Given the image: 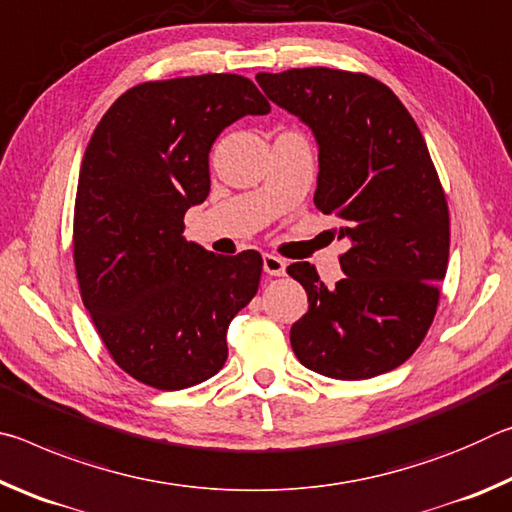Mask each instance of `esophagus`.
Segmentation results:
<instances>
[{"instance_id": "obj_1", "label": "esophagus", "mask_w": 512, "mask_h": 512, "mask_svg": "<svg viewBox=\"0 0 512 512\" xmlns=\"http://www.w3.org/2000/svg\"><path fill=\"white\" fill-rule=\"evenodd\" d=\"M264 271L268 275L280 277V275H284V271H287V262L277 255H264Z\"/></svg>"}]
</instances>
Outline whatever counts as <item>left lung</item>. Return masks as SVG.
I'll return each mask as SVG.
<instances>
[{"mask_svg": "<svg viewBox=\"0 0 512 512\" xmlns=\"http://www.w3.org/2000/svg\"><path fill=\"white\" fill-rule=\"evenodd\" d=\"M277 106L318 140L314 203L339 221L345 277L327 289L316 266L287 273L309 309L291 327L302 366L334 379L388 372L420 348L449 262V207L438 171L395 92L361 72L329 67L257 74Z\"/></svg>", "mask_w": 512, "mask_h": 512, "instance_id": "left-lung-1", "label": "left lung"}]
</instances>
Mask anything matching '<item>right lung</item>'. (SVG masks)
Returning a JSON list of instances; mask_svg holds the SVG:
<instances>
[{"label":"right lung","mask_w":512,"mask_h":512,"mask_svg":"<svg viewBox=\"0 0 512 512\" xmlns=\"http://www.w3.org/2000/svg\"><path fill=\"white\" fill-rule=\"evenodd\" d=\"M268 110L239 74L146 81L112 103L85 149L72 235L81 300L112 361L158 391L214 377L230 320L257 293V250L221 257L183 230L210 194L216 137Z\"/></svg>","instance_id":"add662e5"}]
</instances>
